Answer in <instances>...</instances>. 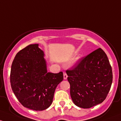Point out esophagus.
Here are the masks:
<instances>
[{
  "instance_id": "esophagus-1",
  "label": "esophagus",
  "mask_w": 121,
  "mask_h": 121,
  "mask_svg": "<svg viewBox=\"0 0 121 121\" xmlns=\"http://www.w3.org/2000/svg\"><path fill=\"white\" fill-rule=\"evenodd\" d=\"M67 78H68V75H67V74L65 73V72H64V73H63V79L66 80Z\"/></svg>"
}]
</instances>
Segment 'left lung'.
I'll use <instances>...</instances> for the list:
<instances>
[{
	"label": "left lung",
	"mask_w": 121,
	"mask_h": 121,
	"mask_svg": "<svg viewBox=\"0 0 121 121\" xmlns=\"http://www.w3.org/2000/svg\"><path fill=\"white\" fill-rule=\"evenodd\" d=\"M66 73L71 98L76 106L90 108L106 98L112 82V72L102 49L98 48L81 59Z\"/></svg>",
	"instance_id": "1"
}]
</instances>
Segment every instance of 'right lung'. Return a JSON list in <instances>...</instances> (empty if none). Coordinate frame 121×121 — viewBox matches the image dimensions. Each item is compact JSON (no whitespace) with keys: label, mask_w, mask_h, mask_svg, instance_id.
I'll use <instances>...</instances> for the list:
<instances>
[{"label":"right lung","mask_w":121,"mask_h":121,"mask_svg":"<svg viewBox=\"0 0 121 121\" xmlns=\"http://www.w3.org/2000/svg\"><path fill=\"white\" fill-rule=\"evenodd\" d=\"M38 43L29 45L16 54L12 65V90L24 107L43 111L51 105L63 72H48L44 52Z\"/></svg>","instance_id":"obj_1"}]
</instances>
